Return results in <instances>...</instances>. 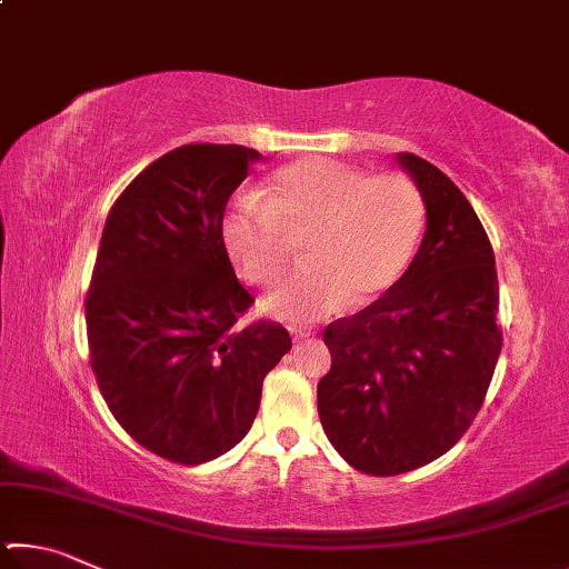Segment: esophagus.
<instances>
[{
    "instance_id": "1",
    "label": "esophagus",
    "mask_w": 569,
    "mask_h": 569,
    "mask_svg": "<svg viewBox=\"0 0 569 569\" xmlns=\"http://www.w3.org/2000/svg\"><path fill=\"white\" fill-rule=\"evenodd\" d=\"M291 336H293V343H301L306 339H311L313 331L311 329H291Z\"/></svg>"
}]
</instances>
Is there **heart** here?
Masks as SVG:
<instances>
[{
	"mask_svg": "<svg viewBox=\"0 0 569 569\" xmlns=\"http://www.w3.org/2000/svg\"><path fill=\"white\" fill-rule=\"evenodd\" d=\"M423 228L419 188L397 172L326 158L293 160L261 192H240L223 216V243L246 281L268 286L301 243L303 266L263 298L291 323L321 321L349 303L369 306L407 273Z\"/></svg>",
	"mask_w": 569,
	"mask_h": 569,
	"instance_id": "1",
	"label": "heart"
}]
</instances>
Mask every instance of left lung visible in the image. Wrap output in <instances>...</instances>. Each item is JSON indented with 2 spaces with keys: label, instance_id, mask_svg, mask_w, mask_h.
Instances as JSON below:
<instances>
[{
  "label": "left lung",
  "instance_id": "8db88e82",
  "mask_svg": "<svg viewBox=\"0 0 569 569\" xmlns=\"http://www.w3.org/2000/svg\"><path fill=\"white\" fill-rule=\"evenodd\" d=\"M419 188L427 230L401 281L326 326L331 371L319 417L353 469L391 477L429 465L475 421L502 351L495 253L475 208L445 172L397 152Z\"/></svg>",
  "mask_w": 569,
  "mask_h": 569
}]
</instances>
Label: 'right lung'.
<instances>
[{
  "instance_id": "1",
  "label": "right lung",
  "mask_w": 569,
  "mask_h": 569,
  "mask_svg": "<svg viewBox=\"0 0 569 569\" xmlns=\"http://www.w3.org/2000/svg\"><path fill=\"white\" fill-rule=\"evenodd\" d=\"M258 160L243 146L176 148L104 220L84 301L92 371L120 427L178 465L233 449L291 351L281 323L238 326L253 296L223 243L228 198Z\"/></svg>"
}]
</instances>
